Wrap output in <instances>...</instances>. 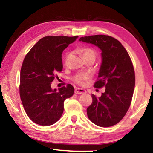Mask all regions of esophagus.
<instances>
[{"instance_id": "1", "label": "esophagus", "mask_w": 153, "mask_h": 153, "mask_svg": "<svg viewBox=\"0 0 153 153\" xmlns=\"http://www.w3.org/2000/svg\"><path fill=\"white\" fill-rule=\"evenodd\" d=\"M86 91L82 88H77L75 90V94H82L86 93Z\"/></svg>"}]
</instances>
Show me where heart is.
Here are the masks:
<instances>
[{
    "label": "heart",
    "instance_id": "heart-1",
    "mask_svg": "<svg viewBox=\"0 0 153 153\" xmlns=\"http://www.w3.org/2000/svg\"><path fill=\"white\" fill-rule=\"evenodd\" d=\"M80 53H82L83 57L84 59L87 57H90V56H92V57H96V52L93 50L92 48H85L82 49L80 51ZM71 56V54L69 53L66 55L64 59V64L67 65L68 63L69 59ZM90 78V75L87 73H79L76 74V76L74 77V81L76 83V84L79 85H84L87 80H88Z\"/></svg>",
    "mask_w": 153,
    "mask_h": 153
}]
</instances>
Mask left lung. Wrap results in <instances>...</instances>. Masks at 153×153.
I'll return each instance as SVG.
<instances>
[{"label":"left lung","mask_w":153,"mask_h":153,"mask_svg":"<svg viewBox=\"0 0 153 153\" xmlns=\"http://www.w3.org/2000/svg\"><path fill=\"white\" fill-rule=\"evenodd\" d=\"M79 40L97 46L102 52V63L94 87H105V92L100 97L92 94L88 117L102 128L115 125L125 116L131 104L135 86L132 62L120 41L111 36H84Z\"/></svg>","instance_id":"1"}]
</instances>
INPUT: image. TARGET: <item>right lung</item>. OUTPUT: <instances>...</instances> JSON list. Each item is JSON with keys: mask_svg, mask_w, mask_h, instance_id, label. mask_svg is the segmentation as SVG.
I'll use <instances>...</instances> for the list:
<instances>
[{"mask_svg": "<svg viewBox=\"0 0 153 153\" xmlns=\"http://www.w3.org/2000/svg\"><path fill=\"white\" fill-rule=\"evenodd\" d=\"M77 38L45 36L25 56L20 71V97L27 116L38 125L56 123L63 114L65 100L74 94L71 84L59 90L51 85L63 69V51Z\"/></svg>", "mask_w": 153, "mask_h": 153, "instance_id": "1", "label": "right lung"}]
</instances>
